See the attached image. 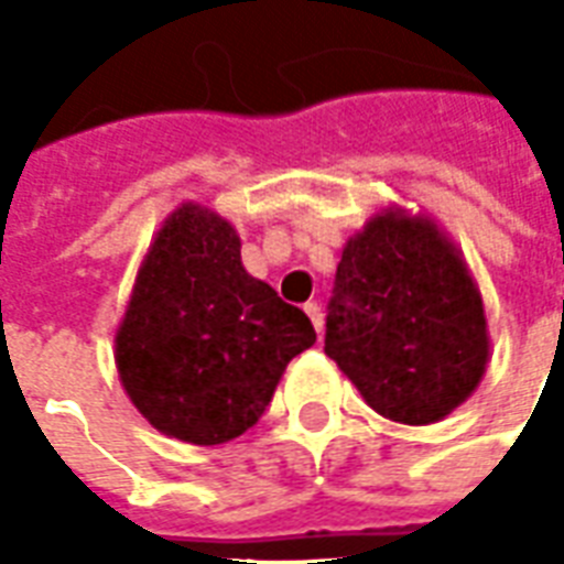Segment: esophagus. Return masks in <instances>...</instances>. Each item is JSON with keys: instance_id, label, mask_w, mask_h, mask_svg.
Listing matches in <instances>:
<instances>
[{"instance_id": "esophagus-1", "label": "esophagus", "mask_w": 564, "mask_h": 564, "mask_svg": "<svg viewBox=\"0 0 564 564\" xmlns=\"http://www.w3.org/2000/svg\"><path fill=\"white\" fill-rule=\"evenodd\" d=\"M305 314L311 317V323H314V329L323 332V307H319L317 302H307Z\"/></svg>"}]
</instances>
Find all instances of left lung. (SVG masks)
Masks as SVG:
<instances>
[{"label": "left lung", "instance_id": "8db88e82", "mask_svg": "<svg viewBox=\"0 0 564 564\" xmlns=\"http://www.w3.org/2000/svg\"><path fill=\"white\" fill-rule=\"evenodd\" d=\"M326 354L395 423H435L471 395L489 356L484 302L432 223L390 210L347 241Z\"/></svg>", "mask_w": 564, "mask_h": 564}]
</instances>
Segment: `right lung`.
<instances>
[{
	"mask_svg": "<svg viewBox=\"0 0 564 564\" xmlns=\"http://www.w3.org/2000/svg\"><path fill=\"white\" fill-rule=\"evenodd\" d=\"M314 341L305 311L247 274L232 226L184 205L141 265L117 371L150 425L208 447L257 425L283 368Z\"/></svg>",
	"mask_w": 564,
	"mask_h": 564,
	"instance_id": "add662e5",
	"label": "right lung"
}]
</instances>
